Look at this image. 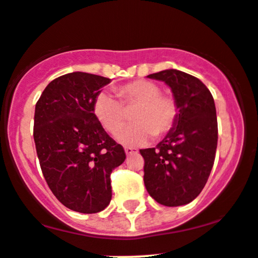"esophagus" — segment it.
I'll return each mask as SVG.
<instances>
[{
	"mask_svg": "<svg viewBox=\"0 0 258 258\" xmlns=\"http://www.w3.org/2000/svg\"><path fill=\"white\" fill-rule=\"evenodd\" d=\"M124 153H126L127 155L136 154V153H137V149L132 148V147H124Z\"/></svg>",
	"mask_w": 258,
	"mask_h": 258,
	"instance_id": "1",
	"label": "esophagus"
}]
</instances>
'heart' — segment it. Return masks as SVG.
<instances>
[{
    "label": "heart",
    "instance_id": "obj_1",
    "mask_svg": "<svg viewBox=\"0 0 258 258\" xmlns=\"http://www.w3.org/2000/svg\"><path fill=\"white\" fill-rule=\"evenodd\" d=\"M120 101L106 93L99 94L94 101L95 117L110 134H116L132 112L134 122L117 134V140L127 146H142L153 136L163 137L170 132L179 116V106L171 95L161 93L152 81H135L116 88Z\"/></svg>",
    "mask_w": 258,
    "mask_h": 258
}]
</instances>
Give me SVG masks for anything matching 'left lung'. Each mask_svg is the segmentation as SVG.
I'll return each instance as SVG.
<instances>
[{
	"label": "left lung",
	"mask_w": 258,
	"mask_h": 258,
	"mask_svg": "<svg viewBox=\"0 0 258 258\" xmlns=\"http://www.w3.org/2000/svg\"><path fill=\"white\" fill-rule=\"evenodd\" d=\"M147 77L171 88L179 116L155 148L140 151L144 185L160 205H187L201 194L213 168L218 143L214 99L200 79L181 71L165 70Z\"/></svg>",
	"instance_id": "1"
}]
</instances>
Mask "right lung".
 I'll use <instances>...</instances> for the list:
<instances>
[{"label":"right lung","mask_w":258,"mask_h":258,"mask_svg":"<svg viewBox=\"0 0 258 258\" xmlns=\"http://www.w3.org/2000/svg\"><path fill=\"white\" fill-rule=\"evenodd\" d=\"M107 83L92 73H67L47 84L35 105L34 142L42 175L62 205L79 213L109 206L110 175L126 159L93 110Z\"/></svg>","instance_id":"1"}]
</instances>
